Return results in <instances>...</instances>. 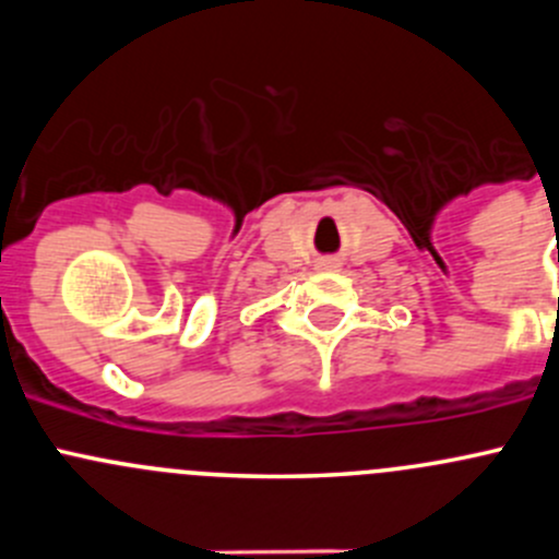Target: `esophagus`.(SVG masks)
<instances>
[{
	"instance_id": "34e87169",
	"label": "esophagus",
	"mask_w": 559,
	"mask_h": 559,
	"mask_svg": "<svg viewBox=\"0 0 559 559\" xmlns=\"http://www.w3.org/2000/svg\"><path fill=\"white\" fill-rule=\"evenodd\" d=\"M319 267H321V270H337V267H341V264H337L335 259H326V262H321Z\"/></svg>"
}]
</instances>
